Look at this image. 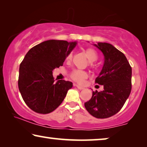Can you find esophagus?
<instances>
[{
  "mask_svg": "<svg viewBox=\"0 0 147 147\" xmlns=\"http://www.w3.org/2000/svg\"><path fill=\"white\" fill-rule=\"evenodd\" d=\"M74 86H75V87L77 88L78 89H79V90H84V88H83V87H81V86H78V85H77V84H74Z\"/></svg>",
  "mask_w": 147,
  "mask_h": 147,
  "instance_id": "esophagus-1",
  "label": "esophagus"
}]
</instances>
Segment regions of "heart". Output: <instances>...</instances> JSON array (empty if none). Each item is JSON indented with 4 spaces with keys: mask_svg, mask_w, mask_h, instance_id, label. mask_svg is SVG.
<instances>
[{
    "mask_svg": "<svg viewBox=\"0 0 147 147\" xmlns=\"http://www.w3.org/2000/svg\"><path fill=\"white\" fill-rule=\"evenodd\" d=\"M85 54L86 57L88 59L90 62V65H93V63H92V61H96L98 59V54L96 53V51L92 48H87L85 51ZM72 59V53H69L67 54V55L66 56V61H70ZM70 77L74 81L78 82V83L82 84L83 83L84 80L88 78V74L87 72L85 71H82V70L79 69H75L74 71H72L70 74Z\"/></svg>",
    "mask_w": 147,
    "mask_h": 147,
    "instance_id": "heart-1",
    "label": "heart"
}]
</instances>
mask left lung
Wrapping results in <instances>:
<instances>
[{"label": "left lung", "mask_w": 147, "mask_h": 147, "mask_svg": "<svg viewBox=\"0 0 147 147\" xmlns=\"http://www.w3.org/2000/svg\"><path fill=\"white\" fill-rule=\"evenodd\" d=\"M104 56L103 67L95 82L104 86V90L92 92L86 109L97 118H106L118 113L123 107L132 89V67L123 53L111 44H94Z\"/></svg>", "instance_id": "left-lung-1"}]
</instances>
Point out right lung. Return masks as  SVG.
<instances>
[{
	"label": "right lung",
	"mask_w": 147,
	"mask_h": 147,
	"mask_svg": "<svg viewBox=\"0 0 147 147\" xmlns=\"http://www.w3.org/2000/svg\"><path fill=\"white\" fill-rule=\"evenodd\" d=\"M76 42L48 40L32 47L20 64L18 80L24 102L33 111L49 114L62 103L72 88L71 82H55L52 71L63 65Z\"/></svg>",
	"instance_id": "1"
}]
</instances>
